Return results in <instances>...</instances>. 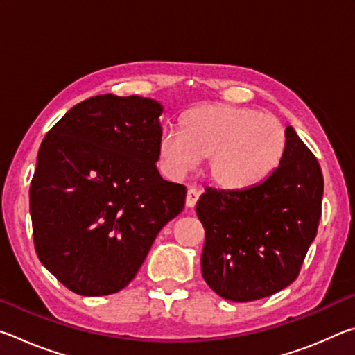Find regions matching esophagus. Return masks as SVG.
Wrapping results in <instances>:
<instances>
[{"label": "esophagus", "mask_w": 355, "mask_h": 355, "mask_svg": "<svg viewBox=\"0 0 355 355\" xmlns=\"http://www.w3.org/2000/svg\"><path fill=\"white\" fill-rule=\"evenodd\" d=\"M200 197V191L197 188H189L188 189V194H186V207L188 208H194L197 200H199Z\"/></svg>", "instance_id": "obj_1"}]
</instances>
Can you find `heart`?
Here are the masks:
<instances>
[{
	"instance_id": "heart-1",
	"label": "heart",
	"mask_w": 355,
	"mask_h": 355,
	"mask_svg": "<svg viewBox=\"0 0 355 355\" xmlns=\"http://www.w3.org/2000/svg\"><path fill=\"white\" fill-rule=\"evenodd\" d=\"M286 142L285 127L271 114L213 103L186 114L182 131L164 130L158 158L167 175L182 178L207 156V177L216 186L248 189L277 167Z\"/></svg>"
}]
</instances>
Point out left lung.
<instances>
[{
	"label": "left lung",
	"mask_w": 355,
	"mask_h": 355,
	"mask_svg": "<svg viewBox=\"0 0 355 355\" xmlns=\"http://www.w3.org/2000/svg\"><path fill=\"white\" fill-rule=\"evenodd\" d=\"M279 166L248 189L207 188L196 205L205 228L202 275L220 297L250 302L296 280L321 218L324 180L293 127Z\"/></svg>",
	"instance_id": "left-lung-1"
}]
</instances>
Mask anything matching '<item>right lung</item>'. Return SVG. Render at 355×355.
Segmentation results:
<instances>
[{"label": "right lung", "mask_w": 355, "mask_h": 355, "mask_svg": "<svg viewBox=\"0 0 355 355\" xmlns=\"http://www.w3.org/2000/svg\"><path fill=\"white\" fill-rule=\"evenodd\" d=\"M164 107L106 94L71 107L42 141L29 188L34 248L81 296H107L139 271L186 188L159 175Z\"/></svg>", "instance_id": "obj_1"}]
</instances>
